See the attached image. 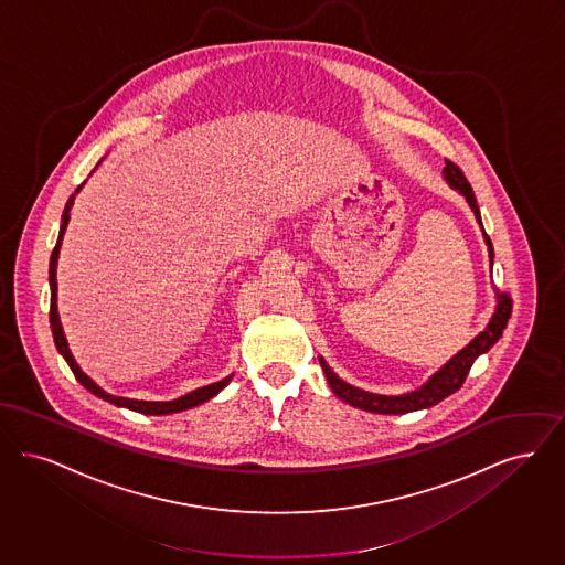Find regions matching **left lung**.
<instances>
[{"label":"left lung","instance_id":"left-lung-1","mask_svg":"<svg viewBox=\"0 0 565 565\" xmlns=\"http://www.w3.org/2000/svg\"><path fill=\"white\" fill-rule=\"evenodd\" d=\"M445 164L447 167L443 169V177H445V181L449 183L451 190H456L458 194L467 198L468 206L475 213V220L481 225L483 241L488 245V255H490V266H493V246H491L490 236L483 230L481 213H479V206H477V198L472 194V188H470L467 177L462 174V171L454 162L447 160ZM511 308H513V301H511L509 295L495 294V310L491 315L488 327L479 335H475L462 350H458L439 371H435L419 388L412 391V393H367L363 388H356V386L348 384L342 377H338V373L327 365V361L322 356H319L320 367L324 371V377H327L331 391L338 394L344 403L352 405V407L365 409V412H371V414H388V416L391 414L396 416V414H407V412H417V409H428V407L437 405L445 396L456 393L465 384L468 371L472 367L475 359L486 354L491 345L502 338V331H504L509 317H511Z\"/></svg>","mask_w":565,"mask_h":565}]
</instances>
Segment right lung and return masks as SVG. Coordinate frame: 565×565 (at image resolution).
Segmentation results:
<instances>
[{
	"mask_svg": "<svg viewBox=\"0 0 565 565\" xmlns=\"http://www.w3.org/2000/svg\"><path fill=\"white\" fill-rule=\"evenodd\" d=\"M100 164V162H98ZM97 164V167H98ZM84 185V183H82ZM82 185L75 190V194L82 190ZM74 196L67 200V204H65V211H63V217H61V230H58V241H56V246H54V250H52V255H50V270H49V280H50V329H52V338H54V345H56V350L61 352V356L67 361V365L72 367L74 371L75 380L88 391V393L95 394L98 398H103V401H107V403H111V405H116V407H126V409H130V412H139V414H146V416H167V414H179V412H185V409H192V407H198V405H202V403H206L209 398H213V396H217V394L232 382V377H234V373L232 375H227V377H223L220 382H215V384H209V386H202V388H196V391H192V393L183 394V396H179V398H172V401H139V398H126V396H116V394L105 393L100 386H98L97 382L93 380V377H88L79 365L75 363L74 354H72V350H70V344H67V338H65V333H63V324H61V317H58V308H56V266H58V253H61V245H63V236H65V230H67V223L72 220V206H74Z\"/></svg>",
	"mask_w": 565,
	"mask_h": 565,
	"instance_id": "1",
	"label": "right lung"
}]
</instances>
